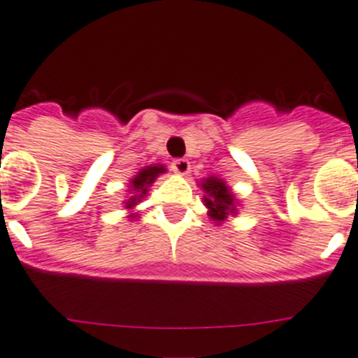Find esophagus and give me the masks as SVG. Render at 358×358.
Masks as SVG:
<instances>
[{
  "instance_id": "esophagus-1",
  "label": "esophagus",
  "mask_w": 358,
  "mask_h": 358,
  "mask_svg": "<svg viewBox=\"0 0 358 358\" xmlns=\"http://www.w3.org/2000/svg\"><path fill=\"white\" fill-rule=\"evenodd\" d=\"M171 169L176 173V175L185 176V175H189V171H191V162H189L187 159H178L173 162Z\"/></svg>"
}]
</instances>
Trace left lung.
Here are the masks:
<instances>
[{
    "label": "left lung",
    "instance_id": "obj_1",
    "mask_svg": "<svg viewBox=\"0 0 358 358\" xmlns=\"http://www.w3.org/2000/svg\"><path fill=\"white\" fill-rule=\"evenodd\" d=\"M199 187L203 189V203L208 208V217L215 224H223L228 217H235L239 214L241 201L235 198L234 191L227 185L223 178L217 176H207L199 182Z\"/></svg>",
    "mask_w": 358,
    "mask_h": 358
}]
</instances>
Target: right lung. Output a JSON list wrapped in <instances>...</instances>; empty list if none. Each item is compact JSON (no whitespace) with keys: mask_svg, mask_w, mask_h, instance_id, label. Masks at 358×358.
<instances>
[{"mask_svg":"<svg viewBox=\"0 0 358 358\" xmlns=\"http://www.w3.org/2000/svg\"><path fill=\"white\" fill-rule=\"evenodd\" d=\"M166 171L167 169L164 164H151V166H144L137 175L131 176L130 183H128V198L123 201L124 208L130 210L128 217H137V212H134V208L143 201L144 196L148 194V189L155 183V180Z\"/></svg>","mask_w":358,"mask_h":358,"instance_id":"right-lung-1","label":"right lung"}]
</instances>
